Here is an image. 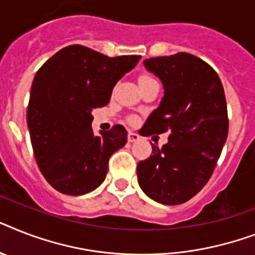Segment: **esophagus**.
I'll return each instance as SVG.
<instances>
[{"instance_id": "esophagus-1", "label": "esophagus", "mask_w": 255, "mask_h": 255, "mask_svg": "<svg viewBox=\"0 0 255 255\" xmlns=\"http://www.w3.org/2000/svg\"><path fill=\"white\" fill-rule=\"evenodd\" d=\"M127 138L129 142H134V141H137L138 138H140V136H138L137 133H134V132H128Z\"/></svg>"}]
</instances>
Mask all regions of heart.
Listing matches in <instances>:
<instances>
[{
  "instance_id": "heart-1",
  "label": "heart",
  "mask_w": 255,
  "mask_h": 255,
  "mask_svg": "<svg viewBox=\"0 0 255 255\" xmlns=\"http://www.w3.org/2000/svg\"><path fill=\"white\" fill-rule=\"evenodd\" d=\"M153 78L150 77V76H148V74H141L140 77H138V85L141 84H145V82H148V81H152Z\"/></svg>"
}]
</instances>
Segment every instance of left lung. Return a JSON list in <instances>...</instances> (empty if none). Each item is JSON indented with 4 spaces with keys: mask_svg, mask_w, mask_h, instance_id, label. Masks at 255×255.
<instances>
[{
    "mask_svg": "<svg viewBox=\"0 0 255 255\" xmlns=\"http://www.w3.org/2000/svg\"><path fill=\"white\" fill-rule=\"evenodd\" d=\"M144 65L160 77L165 94L138 132L170 134L137 163L138 185L156 202L182 204L206 186L228 136L224 88L214 68L190 53L152 57Z\"/></svg>",
    "mask_w": 255,
    "mask_h": 255,
    "instance_id": "left-lung-1",
    "label": "left lung"
}]
</instances>
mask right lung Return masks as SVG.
Listing matches in <instances>:
<instances>
[{"instance_id":"obj_1","label":"right lung","mask_w":255,"mask_h":255,"mask_svg":"<svg viewBox=\"0 0 255 255\" xmlns=\"http://www.w3.org/2000/svg\"><path fill=\"white\" fill-rule=\"evenodd\" d=\"M141 56L109 57L84 45H68L36 72L27 106L35 160L49 185L84 195L106 178L109 160L126 145L121 124L94 134L92 111L106 106L114 86Z\"/></svg>"}]
</instances>
